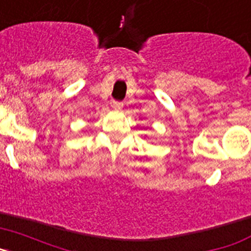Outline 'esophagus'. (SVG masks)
Segmentation results:
<instances>
[{
    "label": "esophagus",
    "mask_w": 251,
    "mask_h": 251,
    "mask_svg": "<svg viewBox=\"0 0 251 251\" xmlns=\"http://www.w3.org/2000/svg\"><path fill=\"white\" fill-rule=\"evenodd\" d=\"M112 106L114 110H121L123 108V103L122 101H113Z\"/></svg>",
    "instance_id": "esophagus-1"
}]
</instances>
